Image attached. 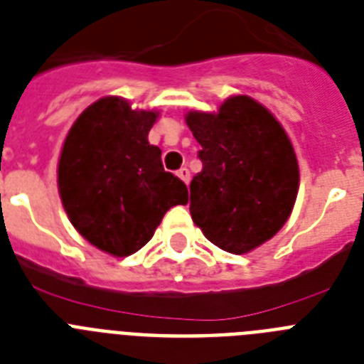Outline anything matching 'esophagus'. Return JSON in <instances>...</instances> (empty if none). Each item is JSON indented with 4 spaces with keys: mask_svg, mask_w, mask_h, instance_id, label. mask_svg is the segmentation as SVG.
Segmentation results:
<instances>
[{
    "mask_svg": "<svg viewBox=\"0 0 364 364\" xmlns=\"http://www.w3.org/2000/svg\"><path fill=\"white\" fill-rule=\"evenodd\" d=\"M176 176H178V178L182 180L184 184H188V182H189V169H188V167H182V169L176 171Z\"/></svg>",
    "mask_w": 364,
    "mask_h": 364,
    "instance_id": "esophagus-1",
    "label": "esophagus"
}]
</instances>
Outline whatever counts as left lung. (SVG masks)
Returning <instances> with one entry per match:
<instances>
[{"instance_id": "1", "label": "left lung", "mask_w": 364, "mask_h": 364, "mask_svg": "<svg viewBox=\"0 0 364 364\" xmlns=\"http://www.w3.org/2000/svg\"><path fill=\"white\" fill-rule=\"evenodd\" d=\"M203 171L189 184V212L213 245L247 254L278 234L293 212L298 161L284 127L248 95L219 110L189 112Z\"/></svg>"}]
</instances>
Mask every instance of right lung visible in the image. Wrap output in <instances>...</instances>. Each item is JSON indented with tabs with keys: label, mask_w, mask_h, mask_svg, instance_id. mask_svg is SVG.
Listing matches in <instances>:
<instances>
[{
	"label": "right lung",
	"mask_w": 364,
	"mask_h": 364,
	"mask_svg": "<svg viewBox=\"0 0 364 364\" xmlns=\"http://www.w3.org/2000/svg\"><path fill=\"white\" fill-rule=\"evenodd\" d=\"M158 112L132 110L102 97L73 123L58 160L62 204L86 241L112 256L138 252L169 208L188 203V188L164 171L161 151L149 144Z\"/></svg>",
	"instance_id": "right-lung-1"
}]
</instances>
